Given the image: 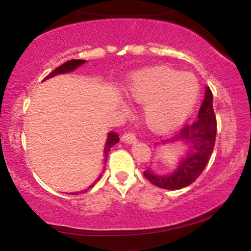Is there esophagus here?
Returning <instances> with one entry per match:
<instances>
[{
	"label": "esophagus",
	"mask_w": 251,
	"mask_h": 251,
	"mask_svg": "<svg viewBox=\"0 0 251 251\" xmlns=\"http://www.w3.org/2000/svg\"><path fill=\"white\" fill-rule=\"evenodd\" d=\"M123 143L126 144H133L135 143V135L133 133H125L122 137Z\"/></svg>",
	"instance_id": "esophagus-1"
}]
</instances>
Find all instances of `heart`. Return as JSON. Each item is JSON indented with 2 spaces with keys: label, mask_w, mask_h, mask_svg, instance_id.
I'll return each instance as SVG.
<instances>
[{
  "label": "heart",
  "mask_w": 251,
  "mask_h": 251,
  "mask_svg": "<svg viewBox=\"0 0 251 251\" xmlns=\"http://www.w3.org/2000/svg\"><path fill=\"white\" fill-rule=\"evenodd\" d=\"M125 91L143 105V119L154 132L177 127L190 116L200 98V83L194 74L165 66L137 72L126 82ZM124 111H128L126 103Z\"/></svg>",
  "instance_id": "obj_1"
}]
</instances>
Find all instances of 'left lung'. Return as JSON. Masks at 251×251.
Instances as JSON below:
<instances>
[{
    "label": "left lung",
    "instance_id": "1",
    "mask_svg": "<svg viewBox=\"0 0 251 251\" xmlns=\"http://www.w3.org/2000/svg\"><path fill=\"white\" fill-rule=\"evenodd\" d=\"M216 133L217 123L214 112V97L210 88L205 87L197 120L181 128L175 137L158 144V148L177 144L185 148V153L180 155L176 169L165 175L155 174L152 169H148L144 171V176L153 185L166 190H179L190 185L205 169L214 151Z\"/></svg>",
    "mask_w": 251,
    "mask_h": 251
}]
</instances>
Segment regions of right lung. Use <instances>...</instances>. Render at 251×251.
<instances>
[{
    "mask_svg": "<svg viewBox=\"0 0 251 251\" xmlns=\"http://www.w3.org/2000/svg\"><path fill=\"white\" fill-rule=\"evenodd\" d=\"M85 62H86V60H70V61L65 62V63H63V65L60 66V67H57L56 70H54L53 72H51L50 75H47V76L45 77V80L50 79V77H53V76L60 75V74L71 73V72L75 71L77 67L82 66ZM118 142H119V135H118L116 132H113V131L108 132L107 139H106V143H105V149H103V162H105V164H106V162H107V157H108L109 150L113 148V146L116 145ZM103 171H105V170H103ZM101 176H102V174H100V176L97 178L96 181L99 180V178H101ZM94 184H96V183H94ZM94 184L89 185L88 188L86 189V190H83V191L81 190V191H80V192H82V194H83V192L88 191V189H91L92 186L94 185ZM80 192H72V195H77V194H80Z\"/></svg>",
    "mask_w": 251,
    "mask_h": 251,
    "instance_id": "right-lung-1",
    "label": "right lung"
}]
</instances>
